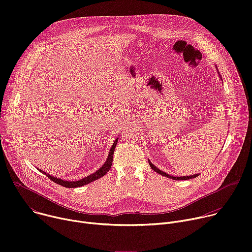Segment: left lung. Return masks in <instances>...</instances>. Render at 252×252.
I'll list each match as a JSON object with an SVG mask.
<instances>
[{"label":"left lung","instance_id":"obj_1","mask_svg":"<svg viewBox=\"0 0 252 252\" xmlns=\"http://www.w3.org/2000/svg\"><path fill=\"white\" fill-rule=\"evenodd\" d=\"M149 162H150V165H151L152 169H154L156 172L159 173L160 175H163V176H166V177H169V178H172V179H176V181H183V179H184V181H186V179H190V178H194V177L198 176V174H194V175H189V176H178V177H174V176H171V175H169V174H167V173H165V172L159 170V169H158V167H156L150 160H149Z\"/></svg>","mask_w":252,"mask_h":252}]
</instances>
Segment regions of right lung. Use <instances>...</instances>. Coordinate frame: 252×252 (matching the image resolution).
I'll use <instances>...</instances> for the list:
<instances>
[{
	"label": "right lung",
	"mask_w": 252,
	"mask_h": 252,
	"mask_svg": "<svg viewBox=\"0 0 252 252\" xmlns=\"http://www.w3.org/2000/svg\"><path fill=\"white\" fill-rule=\"evenodd\" d=\"M117 142H118V138L115 140V142L113 143V146L111 148V151H110V154H109V157H107V159L106 161L104 162V164L97 170L95 171L94 173L83 178V179H80V181H76V182H65L63 181V179H60V178H57V177H54L50 174H48L47 172H44L43 170H41L44 174H46L50 179H52V182L60 185V186H63L64 188H68V189H74V188H80V187H83V186H86L92 182H94L96 181L97 178H100L101 176H103L104 174L107 173V171L110 170L111 166H112V163H113V158H114V153H115V149H116V146H117Z\"/></svg>",
	"instance_id": "right-lung-1"
}]
</instances>
